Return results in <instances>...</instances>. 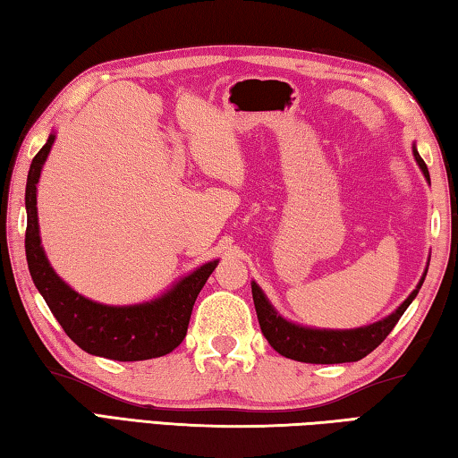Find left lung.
<instances>
[{
  "label": "left lung",
  "mask_w": 458,
  "mask_h": 458,
  "mask_svg": "<svg viewBox=\"0 0 458 458\" xmlns=\"http://www.w3.org/2000/svg\"><path fill=\"white\" fill-rule=\"evenodd\" d=\"M412 152L416 163H419L424 176H427V181L430 182L427 163L420 158L419 150L414 148ZM424 277H427V271H424L416 290L408 295V298L400 303L398 310L392 311L388 318H384L380 322L370 326L356 327V330H316V327H303L298 324H292L277 314L274 306L267 301L266 293L261 292V287L255 282L251 284V292L261 332L276 352H279V354L285 358L298 360V362L306 364H344L358 362V360L370 354L372 350L378 348L380 344L386 340L392 327L398 324V319L403 318L406 308L411 306L412 300L416 298Z\"/></svg>",
  "instance_id": "obj_1"
}]
</instances>
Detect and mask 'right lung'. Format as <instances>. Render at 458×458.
<instances>
[{
    "label": "right lung",
    "instance_id": "1",
    "mask_svg": "<svg viewBox=\"0 0 458 458\" xmlns=\"http://www.w3.org/2000/svg\"><path fill=\"white\" fill-rule=\"evenodd\" d=\"M54 139L55 134L47 136V142L31 160L26 184V258L38 292L42 293L68 338L88 354L118 360V362H136V360L168 354L187 335L197 295L219 261L205 263L176 282L160 298L134 306H104L76 293L52 269L39 245L42 242H39L36 184Z\"/></svg>",
    "mask_w": 458,
    "mask_h": 458
}]
</instances>
